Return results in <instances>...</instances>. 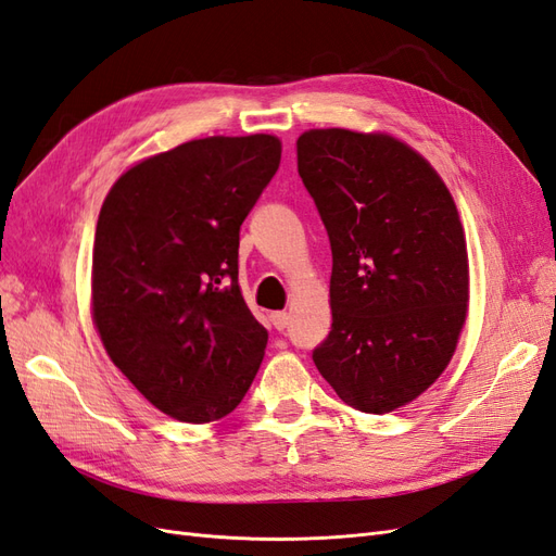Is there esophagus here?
Masks as SVG:
<instances>
[{"mask_svg": "<svg viewBox=\"0 0 556 556\" xmlns=\"http://www.w3.org/2000/svg\"><path fill=\"white\" fill-rule=\"evenodd\" d=\"M271 323H274V327L278 329V332H282V329H288V325H290V313L288 311L271 313Z\"/></svg>", "mask_w": 556, "mask_h": 556, "instance_id": "1", "label": "esophagus"}]
</instances>
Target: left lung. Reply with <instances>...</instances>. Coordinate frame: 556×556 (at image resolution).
I'll return each mask as SVG.
<instances>
[{
	"instance_id": "obj_1",
	"label": "left lung",
	"mask_w": 556,
	"mask_h": 556,
	"mask_svg": "<svg viewBox=\"0 0 556 556\" xmlns=\"http://www.w3.org/2000/svg\"><path fill=\"white\" fill-rule=\"evenodd\" d=\"M296 168L332 248V329L313 363L349 407L388 414L444 371L468 313L454 199L390 135L308 130Z\"/></svg>"
}]
</instances>
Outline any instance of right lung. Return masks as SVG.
<instances>
[{
  "instance_id": "right-lung-1",
  "label": "right lung",
  "mask_w": 556,
  "mask_h": 556,
  "mask_svg": "<svg viewBox=\"0 0 556 556\" xmlns=\"http://www.w3.org/2000/svg\"><path fill=\"white\" fill-rule=\"evenodd\" d=\"M280 166L274 135L205 138L116 179L93 245V320L112 363L177 421L231 414L266 329L238 288V238Z\"/></svg>"
}]
</instances>
